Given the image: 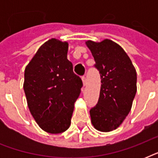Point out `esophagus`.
<instances>
[{
  "label": "esophagus",
  "mask_w": 158,
  "mask_h": 158,
  "mask_svg": "<svg viewBox=\"0 0 158 158\" xmlns=\"http://www.w3.org/2000/svg\"><path fill=\"white\" fill-rule=\"evenodd\" d=\"M82 81H83V84H84V86H85V85L87 84V80H86V78H85V76L82 77Z\"/></svg>",
  "instance_id": "34e87169"
}]
</instances>
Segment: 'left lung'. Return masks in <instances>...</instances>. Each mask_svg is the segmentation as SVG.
Wrapping results in <instances>:
<instances>
[{
  "label": "left lung",
  "mask_w": 158,
  "mask_h": 158,
  "mask_svg": "<svg viewBox=\"0 0 158 158\" xmlns=\"http://www.w3.org/2000/svg\"><path fill=\"white\" fill-rule=\"evenodd\" d=\"M87 47L101 76L98 102L90 110L96 130L110 132L120 126L132 107L137 92V73L124 49L110 39L100 43L89 40Z\"/></svg>",
  "instance_id": "1"
}]
</instances>
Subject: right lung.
Segmentation results:
<instances>
[{
  "label": "right lung",
  "instance_id": "add662e5",
  "mask_svg": "<svg viewBox=\"0 0 158 158\" xmlns=\"http://www.w3.org/2000/svg\"><path fill=\"white\" fill-rule=\"evenodd\" d=\"M69 44L52 38L41 46L24 70L23 90L39 127L50 134L69 129L83 86L67 59Z\"/></svg>",
  "mask_w": 158,
  "mask_h": 158
}]
</instances>
